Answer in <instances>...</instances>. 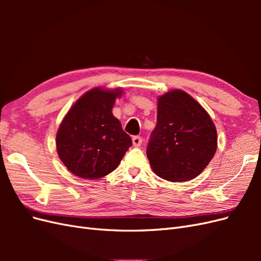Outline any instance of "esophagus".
I'll return each mask as SVG.
<instances>
[{
    "label": "esophagus",
    "instance_id": "34e87169",
    "mask_svg": "<svg viewBox=\"0 0 261 261\" xmlns=\"http://www.w3.org/2000/svg\"><path fill=\"white\" fill-rule=\"evenodd\" d=\"M141 144H143V138L140 136H134L133 137V145L135 147H139Z\"/></svg>",
    "mask_w": 261,
    "mask_h": 261
}]
</instances>
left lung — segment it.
<instances>
[{"label": "left lung", "instance_id": "8db88e82", "mask_svg": "<svg viewBox=\"0 0 261 261\" xmlns=\"http://www.w3.org/2000/svg\"><path fill=\"white\" fill-rule=\"evenodd\" d=\"M217 150L216 126L189 94L172 90L158 99L155 127L147 156L155 174L169 181L198 176Z\"/></svg>", "mask_w": 261, "mask_h": 261}]
</instances>
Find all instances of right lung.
<instances>
[{"mask_svg":"<svg viewBox=\"0 0 261 261\" xmlns=\"http://www.w3.org/2000/svg\"><path fill=\"white\" fill-rule=\"evenodd\" d=\"M121 91L99 88L85 93L63 120L58 135V153L65 167L86 179L106 176L120 164L132 146L120 121L112 114Z\"/></svg>","mask_w":261,"mask_h":261,"instance_id":"obj_1","label":"right lung"}]
</instances>
